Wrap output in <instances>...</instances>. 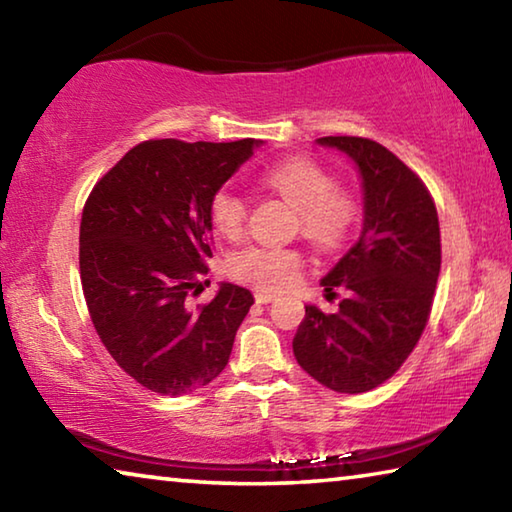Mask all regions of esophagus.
Segmentation results:
<instances>
[{"instance_id": "esophagus-1", "label": "esophagus", "mask_w": 512, "mask_h": 512, "mask_svg": "<svg viewBox=\"0 0 512 512\" xmlns=\"http://www.w3.org/2000/svg\"><path fill=\"white\" fill-rule=\"evenodd\" d=\"M255 300L259 302V305H268V302L275 300V293H271V291H255Z\"/></svg>"}]
</instances>
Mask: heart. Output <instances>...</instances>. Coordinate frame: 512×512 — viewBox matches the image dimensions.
Here are the masks:
<instances>
[{"label":"heart","instance_id":"b5f03b06","mask_svg":"<svg viewBox=\"0 0 512 512\" xmlns=\"http://www.w3.org/2000/svg\"><path fill=\"white\" fill-rule=\"evenodd\" d=\"M262 183L296 205L302 235L323 248H334L348 235L357 205L352 196L334 187L332 176L316 162L293 158L277 162L262 173ZM244 196L230 187H221L212 196L210 214L225 237H237L246 221ZM302 257L287 246H248L230 257V271L239 280L259 289L277 291L296 282Z\"/></svg>","mask_w":512,"mask_h":512}]
</instances>
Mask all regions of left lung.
Masks as SVG:
<instances>
[{"label": "left lung", "mask_w": 512, "mask_h": 512, "mask_svg": "<svg viewBox=\"0 0 512 512\" xmlns=\"http://www.w3.org/2000/svg\"><path fill=\"white\" fill-rule=\"evenodd\" d=\"M318 146L352 160L361 178L359 241L320 284L325 296L348 291L336 314L305 305L293 336L300 368L336 393L384 384L413 352L427 325L440 273L438 214L422 180L363 137H320Z\"/></svg>", "instance_id": "left-lung-1"}]
</instances>
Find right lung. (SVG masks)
I'll list each match as a JSON object with an SVG mask.
<instances>
[{
	"instance_id": "add662e5",
	"label": "right lung",
	"mask_w": 512,
	"mask_h": 512,
	"mask_svg": "<svg viewBox=\"0 0 512 512\" xmlns=\"http://www.w3.org/2000/svg\"><path fill=\"white\" fill-rule=\"evenodd\" d=\"M262 140H149L94 185L81 219V284L92 325L121 370L160 395L203 388L228 366L255 298L221 282L192 309L212 257V196Z\"/></svg>"
}]
</instances>
